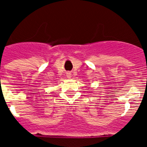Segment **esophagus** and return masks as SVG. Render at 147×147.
<instances>
[{
  "instance_id": "1",
  "label": "esophagus",
  "mask_w": 147,
  "mask_h": 147,
  "mask_svg": "<svg viewBox=\"0 0 147 147\" xmlns=\"http://www.w3.org/2000/svg\"><path fill=\"white\" fill-rule=\"evenodd\" d=\"M67 77L71 78V73H67Z\"/></svg>"
}]
</instances>
